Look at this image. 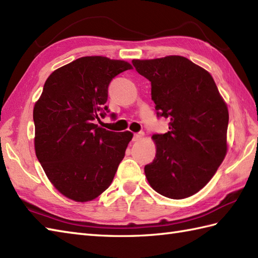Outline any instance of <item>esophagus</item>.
Here are the masks:
<instances>
[{
    "mask_svg": "<svg viewBox=\"0 0 258 258\" xmlns=\"http://www.w3.org/2000/svg\"><path fill=\"white\" fill-rule=\"evenodd\" d=\"M143 136H144V133H143V132L135 133L134 136H133V141H134V142H138V141H140L142 138H143Z\"/></svg>",
    "mask_w": 258,
    "mask_h": 258,
    "instance_id": "34e87169",
    "label": "esophagus"
}]
</instances>
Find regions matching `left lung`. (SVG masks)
<instances>
[{
	"instance_id": "8db88e82",
	"label": "left lung",
	"mask_w": 258,
	"mask_h": 258,
	"mask_svg": "<svg viewBox=\"0 0 258 258\" xmlns=\"http://www.w3.org/2000/svg\"><path fill=\"white\" fill-rule=\"evenodd\" d=\"M132 63L151 82L157 116L169 119L167 133L152 136L156 155L145 165V176L161 195L186 199L210 182L226 155L227 105L212 75L188 58Z\"/></svg>"
}]
</instances>
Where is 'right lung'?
Segmentation results:
<instances>
[{
	"label": "right lung",
	"instance_id": "add662e5",
	"mask_svg": "<svg viewBox=\"0 0 258 258\" xmlns=\"http://www.w3.org/2000/svg\"><path fill=\"white\" fill-rule=\"evenodd\" d=\"M132 69L120 59L84 56L54 71L33 109L35 154L59 193L89 202L108 188L133 134L96 124L108 107L107 89Z\"/></svg>",
	"mask_w": 258,
	"mask_h": 258
}]
</instances>
